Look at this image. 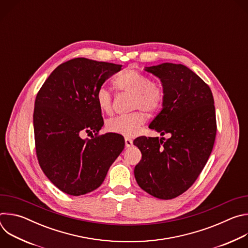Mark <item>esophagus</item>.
<instances>
[{
    "mask_svg": "<svg viewBox=\"0 0 248 248\" xmlns=\"http://www.w3.org/2000/svg\"><path fill=\"white\" fill-rule=\"evenodd\" d=\"M124 142H125V147H131L132 146V140L130 138H124Z\"/></svg>",
    "mask_w": 248,
    "mask_h": 248,
    "instance_id": "34e87169",
    "label": "esophagus"
}]
</instances>
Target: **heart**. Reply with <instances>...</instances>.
Here are the masks:
<instances>
[{"label": "heart", "mask_w": 248, "mask_h": 248, "mask_svg": "<svg viewBox=\"0 0 248 248\" xmlns=\"http://www.w3.org/2000/svg\"><path fill=\"white\" fill-rule=\"evenodd\" d=\"M118 90L133 96L131 110H140L127 116H120L111 119L106 124L108 131L124 136L135 135L146 121L145 113L152 115L158 112L164 102L163 88L152 83L150 78L134 69H125L115 81ZM96 103L99 109L106 114H110L113 109L112 95L110 91L102 86L96 92Z\"/></svg>", "instance_id": "b5f03b06"}]
</instances>
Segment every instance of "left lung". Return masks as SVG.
Returning a JSON list of instances; mask_svg holds the SVG:
<instances>
[{
    "mask_svg": "<svg viewBox=\"0 0 248 248\" xmlns=\"http://www.w3.org/2000/svg\"><path fill=\"white\" fill-rule=\"evenodd\" d=\"M159 78L162 111L149 127L170 138L140 136L133 144L142 154L134 168L138 186L160 199H172L197 180L213 149L217 124L210 87L184 64L164 62L145 67Z\"/></svg>",
    "mask_w": 248,
    "mask_h": 248,
    "instance_id": "left-lung-1",
    "label": "left lung"
}]
</instances>
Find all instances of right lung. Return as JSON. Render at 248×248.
<instances>
[{"label":"right lung","mask_w":248,"mask_h":248,"mask_svg":"<svg viewBox=\"0 0 248 248\" xmlns=\"http://www.w3.org/2000/svg\"><path fill=\"white\" fill-rule=\"evenodd\" d=\"M121 64L76 58L60 64L40 88L33 113L39 165L62 192L79 196L98 188L124 148L121 134L98 135L104 122L96 92ZM84 132L95 133L82 140Z\"/></svg>","instance_id":"add662e5"}]
</instances>
